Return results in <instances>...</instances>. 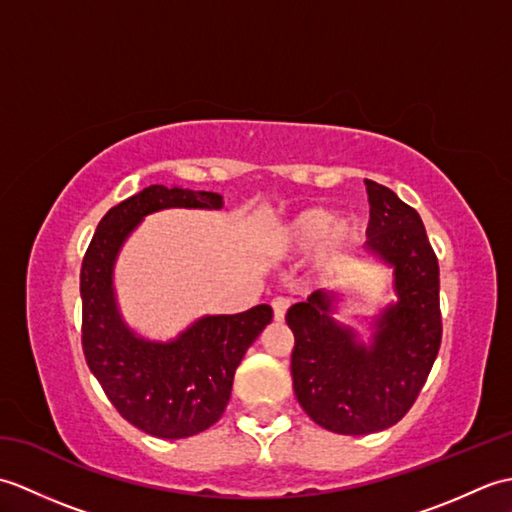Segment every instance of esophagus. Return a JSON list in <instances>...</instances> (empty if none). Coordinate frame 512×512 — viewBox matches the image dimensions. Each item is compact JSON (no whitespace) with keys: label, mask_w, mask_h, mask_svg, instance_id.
Returning a JSON list of instances; mask_svg holds the SVG:
<instances>
[{"label":"esophagus","mask_w":512,"mask_h":512,"mask_svg":"<svg viewBox=\"0 0 512 512\" xmlns=\"http://www.w3.org/2000/svg\"><path fill=\"white\" fill-rule=\"evenodd\" d=\"M270 306H273L275 321H284L286 312H288V308H290V299H288V297H275L273 303H270Z\"/></svg>","instance_id":"34e87169"}]
</instances>
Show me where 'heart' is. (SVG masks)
<instances>
[{"label":"heart","mask_w":512,"mask_h":512,"mask_svg":"<svg viewBox=\"0 0 512 512\" xmlns=\"http://www.w3.org/2000/svg\"><path fill=\"white\" fill-rule=\"evenodd\" d=\"M358 242V226L352 217H334L328 209H303L273 231V244L281 253L297 255L314 250V266L334 270Z\"/></svg>","instance_id":"b5f03b06"}]
</instances>
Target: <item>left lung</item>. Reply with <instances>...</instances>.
Masks as SVG:
<instances>
[{
  "label": "left lung",
  "instance_id": "8db88e82",
  "mask_svg": "<svg viewBox=\"0 0 512 512\" xmlns=\"http://www.w3.org/2000/svg\"><path fill=\"white\" fill-rule=\"evenodd\" d=\"M365 253L394 270L396 301L369 321L367 343L334 319L345 295L314 290L286 314L295 334L292 387L319 427L367 436L396 424L416 402L442 341L440 266L416 209L365 180Z\"/></svg>",
  "mask_w": 512,
  "mask_h": 512
}]
</instances>
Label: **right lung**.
Returning a JSON list of instances; mask_svg holds the SVG:
<instances>
[{
    "mask_svg": "<svg viewBox=\"0 0 512 512\" xmlns=\"http://www.w3.org/2000/svg\"><path fill=\"white\" fill-rule=\"evenodd\" d=\"M165 209L220 211L222 195L149 184L105 213L81 266V339L90 372L116 411L149 436L180 440L222 418L235 369L273 321V308L204 314L169 341L138 334L118 306L114 268L140 222Z\"/></svg>",
    "mask_w": 512,
    "mask_h": 512,
    "instance_id": "obj_1",
    "label": "right lung"
}]
</instances>
